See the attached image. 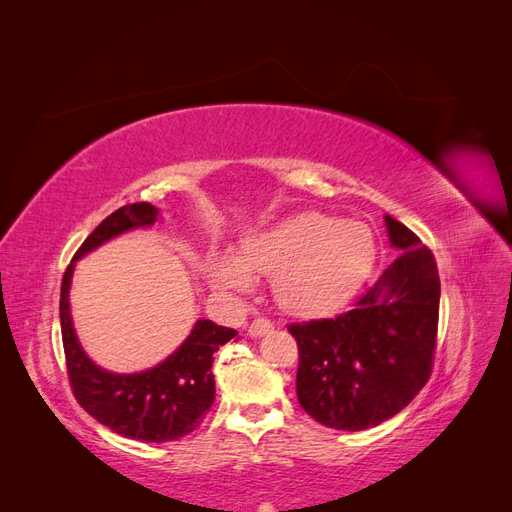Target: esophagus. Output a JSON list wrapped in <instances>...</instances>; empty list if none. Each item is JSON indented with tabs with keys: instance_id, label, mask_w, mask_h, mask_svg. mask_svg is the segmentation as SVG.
<instances>
[{
	"instance_id": "esophagus-1",
	"label": "esophagus",
	"mask_w": 512,
	"mask_h": 512,
	"mask_svg": "<svg viewBox=\"0 0 512 512\" xmlns=\"http://www.w3.org/2000/svg\"><path fill=\"white\" fill-rule=\"evenodd\" d=\"M273 329V322L267 318H258L254 320L250 327H247V335L250 337H262L265 333H269Z\"/></svg>"
}]
</instances>
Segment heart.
<instances>
[{"label": "heart", "instance_id": "obj_1", "mask_svg": "<svg viewBox=\"0 0 512 512\" xmlns=\"http://www.w3.org/2000/svg\"><path fill=\"white\" fill-rule=\"evenodd\" d=\"M374 262L376 239L369 226L303 211L247 232L239 256L213 250L205 271L211 286L226 294L250 290L252 275L273 277V297L284 312L322 318L356 297Z\"/></svg>", "mask_w": 512, "mask_h": 512}]
</instances>
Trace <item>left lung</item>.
Segmentation results:
<instances>
[{
	"mask_svg": "<svg viewBox=\"0 0 512 512\" xmlns=\"http://www.w3.org/2000/svg\"><path fill=\"white\" fill-rule=\"evenodd\" d=\"M397 252L348 314L292 324L297 397L318 423L361 431L389 421L423 389L436 350L440 275L410 228L384 215Z\"/></svg>",
	"mask_w": 512,
	"mask_h": 512,
	"instance_id": "8db88e82",
	"label": "left lung"
}]
</instances>
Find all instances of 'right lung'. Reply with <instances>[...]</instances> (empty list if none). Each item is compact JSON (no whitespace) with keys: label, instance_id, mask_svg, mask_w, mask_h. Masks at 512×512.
Here are the masks:
<instances>
[{"label":"right lung","instance_id":"right-lung-1","mask_svg":"<svg viewBox=\"0 0 512 512\" xmlns=\"http://www.w3.org/2000/svg\"><path fill=\"white\" fill-rule=\"evenodd\" d=\"M158 218L160 209L149 203L126 205L108 215L74 254L61 284L59 301L61 337L76 399L98 423L123 438L141 442H173L200 425L215 399L213 354L237 335L235 329L200 318L173 354L145 371L115 374L89 359L70 312L76 262L123 232L151 228Z\"/></svg>","mask_w":512,"mask_h":512}]
</instances>
